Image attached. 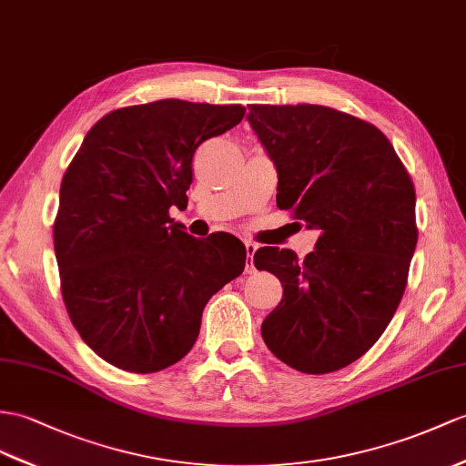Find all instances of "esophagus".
<instances>
[{"label": "esophagus", "instance_id": "1", "mask_svg": "<svg viewBox=\"0 0 466 466\" xmlns=\"http://www.w3.org/2000/svg\"><path fill=\"white\" fill-rule=\"evenodd\" d=\"M245 248H247V265H245V270H247V272H253V270H255L253 257H255V253H257L258 245L253 243V241H245Z\"/></svg>", "mask_w": 466, "mask_h": 466}]
</instances>
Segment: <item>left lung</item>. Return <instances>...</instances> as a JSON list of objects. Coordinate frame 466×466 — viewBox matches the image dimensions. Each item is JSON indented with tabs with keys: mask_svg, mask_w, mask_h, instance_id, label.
<instances>
[{
	"mask_svg": "<svg viewBox=\"0 0 466 466\" xmlns=\"http://www.w3.org/2000/svg\"><path fill=\"white\" fill-rule=\"evenodd\" d=\"M247 120L277 167V206L320 231L304 260L279 247L255 253V267L282 285L260 334L302 373L342 370L401 302L417 245L413 181L390 140L346 112L251 105Z\"/></svg>",
	"mask_w": 466,
	"mask_h": 466,
	"instance_id": "left-lung-1",
	"label": "left lung"
}]
</instances>
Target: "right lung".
Instances as JSON below:
<instances>
[{
  "instance_id": "1",
  "label": "right lung",
  "mask_w": 466,
  "mask_h": 466,
  "mask_svg": "<svg viewBox=\"0 0 466 466\" xmlns=\"http://www.w3.org/2000/svg\"><path fill=\"white\" fill-rule=\"evenodd\" d=\"M241 105L177 98L118 108L88 130L66 167L53 241L76 332L108 364L160 371L194 348L209 299L245 268L233 235H187L191 160L237 127Z\"/></svg>"
}]
</instances>
